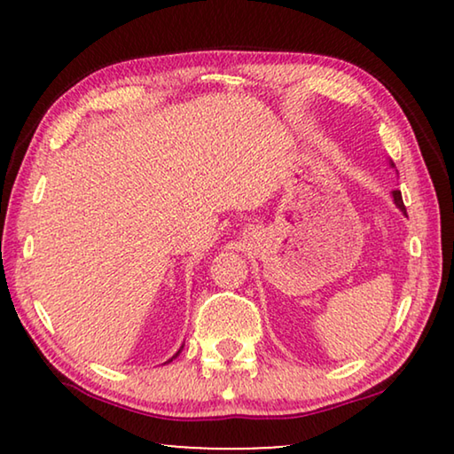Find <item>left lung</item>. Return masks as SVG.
<instances>
[{
	"mask_svg": "<svg viewBox=\"0 0 454 454\" xmlns=\"http://www.w3.org/2000/svg\"><path fill=\"white\" fill-rule=\"evenodd\" d=\"M390 168H395V164L390 162ZM393 200H395V204H396V208L401 210L404 216H406V208H404V204H403V194H401V190H393Z\"/></svg>",
	"mask_w": 454,
	"mask_h": 454,
	"instance_id": "obj_1",
	"label": "left lung"
}]
</instances>
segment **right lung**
Returning a JSON list of instances; mask_svg holds the SVG:
<instances>
[{
  "label": "right lung",
  "instance_id": "add662e5",
  "mask_svg": "<svg viewBox=\"0 0 454 454\" xmlns=\"http://www.w3.org/2000/svg\"><path fill=\"white\" fill-rule=\"evenodd\" d=\"M182 348H184V344H182V347H180V350H178V352H176V355H174V356H172L170 360H168V363H172V360H174L176 356H178V355H180V352H182Z\"/></svg>",
  "mask_w": 454,
  "mask_h": 454
}]
</instances>
